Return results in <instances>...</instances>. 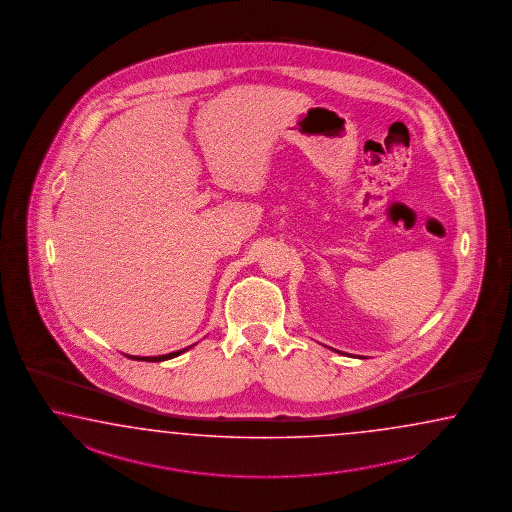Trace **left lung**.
I'll return each mask as SVG.
<instances>
[{"label":"left lung","instance_id":"1","mask_svg":"<svg viewBox=\"0 0 512 512\" xmlns=\"http://www.w3.org/2000/svg\"><path fill=\"white\" fill-rule=\"evenodd\" d=\"M335 351H337V349H335ZM338 353H340V351H338Z\"/></svg>","mask_w":512,"mask_h":512}]
</instances>
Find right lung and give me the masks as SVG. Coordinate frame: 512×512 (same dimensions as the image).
Listing matches in <instances>:
<instances>
[{"mask_svg":"<svg viewBox=\"0 0 512 512\" xmlns=\"http://www.w3.org/2000/svg\"><path fill=\"white\" fill-rule=\"evenodd\" d=\"M188 348L179 349V351H174V353H168V355H159V357H133V355H125V357H129V359H135V361H146V362H161L168 361V359H174L177 355H181L183 351H187Z\"/></svg>","mask_w":512,"mask_h":512,"instance_id":"add662e5","label":"right lung"}]
</instances>
